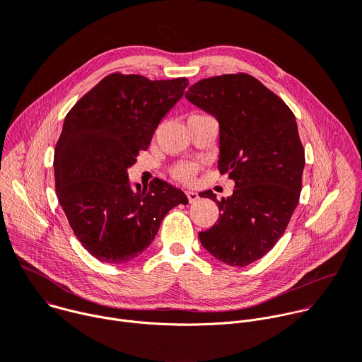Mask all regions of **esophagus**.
I'll return each mask as SVG.
<instances>
[{
    "instance_id": "obj_1",
    "label": "esophagus",
    "mask_w": 362,
    "mask_h": 362,
    "mask_svg": "<svg viewBox=\"0 0 362 362\" xmlns=\"http://www.w3.org/2000/svg\"><path fill=\"white\" fill-rule=\"evenodd\" d=\"M185 193H186V196H187V199H189L190 203H192V202H196V200L199 199V194H197L196 192H193V190H186Z\"/></svg>"
}]
</instances>
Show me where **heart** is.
<instances>
[{"label":"heart","mask_w":362,"mask_h":362,"mask_svg":"<svg viewBox=\"0 0 362 362\" xmlns=\"http://www.w3.org/2000/svg\"><path fill=\"white\" fill-rule=\"evenodd\" d=\"M197 169L199 166L194 165V163H187V162H182V163H177L172 168V176L180 182H190L194 175L197 173Z\"/></svg>","instance_id":"b5f03b06"}]
</instances>
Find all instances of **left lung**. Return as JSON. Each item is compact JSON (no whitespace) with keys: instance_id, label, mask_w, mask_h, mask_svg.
<instances>
[{"instance_id":"1","label":"left lung","mask_w":362,"mask_h":362,"mask_svg":"<svg viewBox=\"0 0 362 362\" xmlns=\"http://www.w3.org/2000/svg\"><path fill=\"white\" fill-rule=\"evenodd\" d=\"M186 98L219 122L218 168L235 180L229 197L199 193L221 211L218 222L199 233L200 243L221 262L246 267L276 245L299 202L305 150L295 116L246 73L203 78Z\"/></svg>"}]
</instances>
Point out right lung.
<instances>
[{
  "label": "right lung",
  "instance_id": "add662e5",
  "mask_svg": "<svg viewBox=\"0 0 362 362\" xmlns=\"http://www.w3.org/2000/svg\"><path fill=\"white\" fill-rule=\"evenodd\" d=\"M189 81L113 73L86 93L64 119L54 150L56 192L90 255L127 264L148 247L163 218L186 194L162 179L132 189L127 169Z\"/></svg>",
  "mask_w": 362,
  "mask_h": 362
}]
</instances>
